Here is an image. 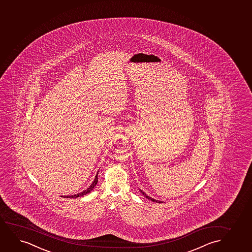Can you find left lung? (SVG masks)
<instances>
[{
  "mask_svg": "<svg viewBox=\"0 0 252 252\" xmlns=\"http://www.w3.org/2000/svg\"><path fill=\"white\" fill-rule=\"evenodd\" d=\"M140 190V192H141V193H143V195H144V197H146L147 199H149V200H152V201H156V202H158V203H163L162 201H159V200H156V199H153V198H151V197H149V196L147 195L146 193H144L143 192V190Z\"/></svg>",
  "mask_w": 252,
  "mask_h": 252,
  "instance_id": "8db88e82",
  "label": "left lung"
}]
</instances>
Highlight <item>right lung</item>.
<instances>
[{"label":"right lung","mask_w":252,"mask_h":252,"mask_svg":"<svg viewBox=\"0 0 252 252\" xmlns=\"http://www.w3.org/2000/svg\"><path fill=\"white\" fill-rule=\"evenodd\" d=\"M97 174H98V171H97V173H96V176H95V178H94L93 184H91L90 186L88 187L87 189L84 190V191H82L81 193H77V194H74V195L61 196V197H63V198H70V199H75V198L81 197V196L86 195L87 193H90L91 191L94 189L95 186H96V184H97Z\"/></svg>","instance_id":"right-lung-1"}]
</instances>
